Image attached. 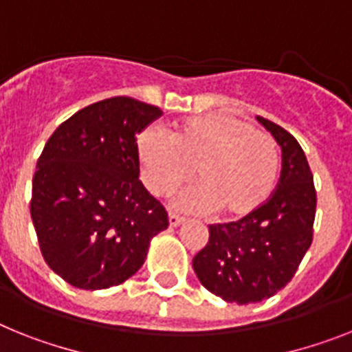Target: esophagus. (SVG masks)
Returning <instances> with one entry per match:
<instances>
[{"mask_svg": "<svg viewBox=\"0 0 352 352\" xmlns=\"http://www.w3.org/2000/svg\"><path fill=\"white\" fill-rule=\"evenodd\" d=\"M168 221H170V227H177L181 226L182 221H184V218L175 214V212H170V214H168Z\"/></svg>", "mask_w": 352, "mask_h": 352, "instance_id": "esophagus-1", "label": "esophagus"}]
</instances>
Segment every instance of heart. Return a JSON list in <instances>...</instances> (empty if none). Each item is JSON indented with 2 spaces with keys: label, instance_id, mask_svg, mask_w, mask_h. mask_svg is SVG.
<instances>
[{
  "label": "heart",
  "instance_id": "1",
  "mask_svg": "<svg viewBox=\"0 0 352 352\" xmlns=\"http://www.w3.org/2000/svg\"><path fill=\"white\" fill-rule=\"evenodd\" d=\"M141 181L153 195L168 193L195 177L199 186L175 199L191 212L220 211L241 220L261 209L276 190L281 153L276 140L249 121L206 114L181 121L166 135L148 126L138 138Z\"/></svg>",
  "mask_w": 352,
  "mask_h": 352
}]
</instances>
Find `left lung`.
Instances as JSON below:
<instances>
[{"label":"left lung","instance_id":"left-lung-1","mask_svg":"<svg viewBox=\"0 0 352 352\" xmlns=\"http://www.w3.org/2000/svg\"><path fill=\"white\" fill-rule=\"evenodd\" d=\"M281 146L276 191L247 218L209 226V241L193 258V270L211 294L227 302L254 304L283 290L313 241L317 191L304 150L294 135L258 116Z\"/></svg>","mask_w":352,"mask_h":352}]
</instances>
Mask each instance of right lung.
<instances>
[{"instance_id": "1", "label": "right lung", "mask_w": 352, "mask_h": 352, "mask_svg": "<svg viewBox=\"0 0 352 352\" xmlns=\"http://www.w3.org/2000/svg\"><path fill=\"white\" fill-rule=\"evenodd\" d=\"M162 111L114 96L75 112L37 161L30 214L41 254L82 290L118 286L143 267L168 212L140 181L135 135Z\"/></svg>"}]
</instances>
